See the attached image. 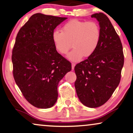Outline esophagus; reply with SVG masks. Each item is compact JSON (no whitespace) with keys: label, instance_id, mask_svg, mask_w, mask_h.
I'll list each match as a JSON object with an SVG mask.
<instances>
[{"label":"esophagus","instance_id":"34e87169","mask_svg":"<svg viewBox=\"0 0 133 133\" xmlns=\"http://www.w3.org/2000/svg\"><path fill=\"white\" fill-rule=\"evenodd\" d=\"M75 66V63H72V70H74V69Z\"/></svg>","mask_w":133,"mask_h":133}]
</instances>
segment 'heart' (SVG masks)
Returning <instances> with one entry per match:
<instances>
[{"mask_svg":"<svg viewBox=\"0 0 133 133\" xmlns=\"http://www.w3.org/2000/svg\"><path fill=\"white\" fill-rule=\"evenodd\" d=\"M101 38V30L95 21H81L77 19L66 22L61 31L55 30L52 34L55 47L61 54H66L72 46L74 49L67 55L73 61H80L83 57H89L98 48Z\"/></svg>","mask_w":133,"mask_h":133,"instance_id":"obj_1","label":"heart"}]
</instances>
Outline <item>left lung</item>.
<instances>
[{"label": "left lung", "instance_id": "1", "mask_svg": "<svg viewBox=\"0 0 133 133\" xmlns=\"http://www.w3.org/2000/svg\"><path fill=\"white\" fill-rule=\"evenodd\" d=\"M91 17L99 22L101 38L94 54L75 67V87L82 104L96 108L109 99L120 83L124 56L120 38L107 16L99 12Z\"/></svg>", "mask_w": 133, "mask_h": 133}]
</instances>
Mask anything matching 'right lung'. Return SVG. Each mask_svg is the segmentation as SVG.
I'll use <instances>...</instances> for the list:
<instances>
[{
  "instance_id": "obj_1",
  "label": "right lung",
  "mask_w": 133,
  "mask_h": 133,
  "mask_svg": "<svg viewBox=\"0 0 133 133\" xmlns=\"http://www.w3.org/2000/svg\"><path fill=\"white\" fill-rule=\"evenodd\" d=\"M66 17L37 13L18 31L12 49L13 76L25 98L39 108L52 107L59 81L72 69L56 50L54 29Z\"/></svg>"
}]
</instances>
